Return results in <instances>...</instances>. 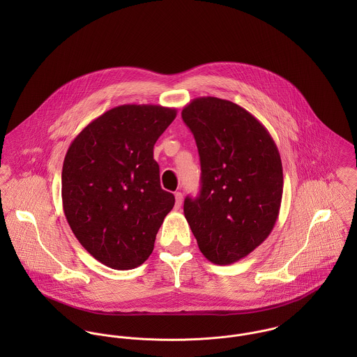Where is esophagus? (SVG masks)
I'll list each match as a JSON object with an SVG mask.
<instances>
[{
  "label": "esophagus",
  "instance_id": "34e87169",
  "mask_svg": "<svg viewBox=\"0 0 357 357\" xmlns=\"http://www.w3.org/2000/svg\"><path fill=\"white\" fill-rule=\"evenodd\" d=\"M174 198H176V207L178 208L181 204H183V194L181 192H176L174 194Z\"/></svg>",
  "mask_w": 357,
  "mask_h": 357
}]
</instances>
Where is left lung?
Instances as JSON below:
<instances>
[{"label":"left lung","mask_w":357,"mask_h":357,"mask_svg":"<svg viewBox=\"0 0 357 357\" xmlns=\"http://www.w3.org/2000/svg\"><path fill=\"white\" fill-rule=\"evenodd\" d=\"M201 158L202 187L187 197L184 215L199 250L229 265L272 232L283 195L279 150L265 126L229 100L198 98L183 108Z\"/></svg>","instance_id":"1"}]
</instances>
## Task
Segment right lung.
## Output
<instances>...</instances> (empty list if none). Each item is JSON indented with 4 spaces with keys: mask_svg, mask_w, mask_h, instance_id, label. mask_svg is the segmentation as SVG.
Masks as SVG:
<instances>
[{
    "mask_svg": "<svg viewBox=\"0 0 357 357\" xmlns=\"http://www.w3.org/2000/svg\"><path fill=\"white\" fill-rule=\"evenodd\" d=\"M176 108L123 104L92 121L70 144L61 172L67 222L84 249L112 269L142 265L174 206L153 146Z\"/></svg>",
    "mask_w": 357,
    "mask_h": 357,
    "instance_id": "1",
    "label": "right lung"
}]
</instances>
